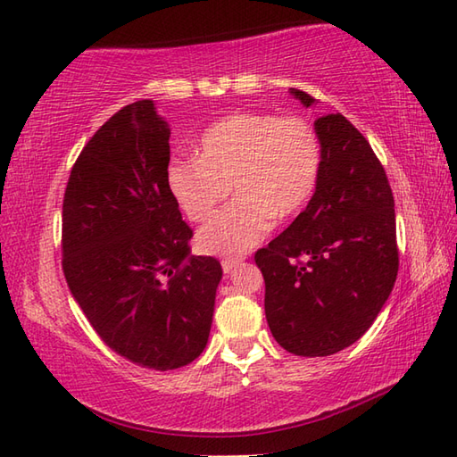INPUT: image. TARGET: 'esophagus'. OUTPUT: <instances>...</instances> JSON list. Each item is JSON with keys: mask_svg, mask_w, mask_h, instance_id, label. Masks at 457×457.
Listing matches in <instances>:
<instances>
[{"mask_svg": "<svg viewBox=\"0 0 457 457\" xmlns=\"http://www.w3.org/2000/svg\"><path fill=\"white\" fill-rule=\"evenodd\" d=\"M241 261H244V255H236V257H226V259H221V269H223V273H229L231 269L234 267H237Z\"/></svg>", "mask_w": 457, "mask_h": 457, "instance_id": "esophagus-1", "label": "esophagus"}]
</instances>
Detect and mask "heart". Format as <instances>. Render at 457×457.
<instances>
[{
  "label": "heart",
  "mask_w": 457,
  "mask_h": 457,
  "mask_svg": "<svg viewBox=\"0 0 457 457\" xmlns=\"http://www.w3.org/2000/svg\"><path fill=\"white\" fill-rule=\"evenodd\" d=\"M322 149L303 118L237 112L212 123L198 141V159H174L169 184L194 221H206L229 196L237 198L204 226L208 253H241L263 239L275 218L303 210L316 190Z\"/></svg>",
  "instance_id": "obj_1"
}]
</instances>
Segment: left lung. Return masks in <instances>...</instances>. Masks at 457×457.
<instances>
[{
	"label": "left lung",
	"mask_w": 457,
	"mask_h": 457,
	"mask_svg": "<svg viewBox=\"0 0 457 457\" xmlns=\"http://www.w3.org/2000/svg\"><path fill=\"white\" fill-rule=\"evenodd\" d=\"M306 108L310 94L290 88ZM322 164L304 212L255 253L265 316L287 352L324 357L361 337L399 273L395 198L371 145L342 113L314 121Z\"/></svg>",
	"instance_id": "obj_1"
}]
</instances>
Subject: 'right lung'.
<instances>
[{"label": "right lung", "mask_w": 457, "mask_h": 457, "mask_svg": "<svg viewBox=\"0 0 457 457\" xmlns=\"http://www.w3.org/2000/svg\"><path fill=\"white\" fill-rule=\"evenodd\" d=\"M170 129L151 100L125 105L76 159L62 200V270L115 353L169 371L208 344L221 265L190 255L169 187Z\"/></svg>", "instance_id": "obj_1"}]
</instances>
